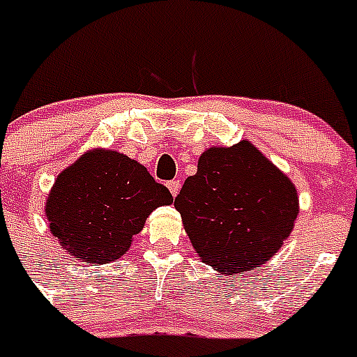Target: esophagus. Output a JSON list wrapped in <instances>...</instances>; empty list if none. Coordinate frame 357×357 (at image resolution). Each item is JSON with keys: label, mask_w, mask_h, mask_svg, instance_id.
I'll return each mask as SVG.
<instances>
[{"label": "esophagus", "mask_w": 357, "mask_h": 357, "mask_svg": "<svg viewBox=\"0 0 357 357\" xmlns=\"http://www.w3.org/2000/svg\"><path fill=\"white\" fill-rule=\"evenodd\" d=\"M168 189L173 197H176V195H178V191H181V181H169Z\"/></svg>", "instance_id": "obj_1"}]
</instances>
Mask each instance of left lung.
I'll use <instances>...</instances> for the list:
<instances>
[{
  "label": "left lung",
  "mask_w": 357,
  "mask_h": 357,
  "mask_svg": "<svg viewBox=\"0 0 357 357\" xmlns=\"http://www.w3.org/2000/svg\"><path fill=\"white\" fill-rule=\"evenodd\" d=\"M175 209L200 259L232 275L277 254L295 225L298 195L284 173L241 141L202 153Z\"/></svg>",
  "instance_id": "1"
}]
</instances>
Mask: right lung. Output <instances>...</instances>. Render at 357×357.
Returning <instances> with one entry per match:
<instances>
[{"label":"right lung","mask_w":357,"mask_h":357,"mask_svg":"<svg viewBox=\"0 0 357 357\" xmlns=\"http://www.w3.org/2000/svg\"><path fill=\"white\" fill-rule=\"evenodd\" d=\"M173 202L143 164L114 150H91L56 176L46 200L52 234L84 263L119 259L146 218Z\"/></svg>","instance_id":"obj_1"}]
</instances>
